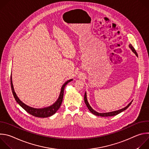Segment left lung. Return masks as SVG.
Instances as JSON below:
<instances>
[{
  "mask_svg": "<svg viewBox=\"0 0 149 149\" xmlns=\"http://www.w3.org/2000/svg\"><path fill=\"white\" fill-rule=\"evenodd\" d=\"M129 47L130 48L132 49V51L136 54V55L137 56H138V55L136 51V50L134 49V48H133V47L132 46V44H130L129 45ZM84 101H85V103H86V105L87 108L89 109L90 111H91V113H93V114L95 115V116H101V117H110V116H116V115H117L119 113H121L122 111L125 110L127 108H128L129 106L131 105L132 102L133 101H132L128 105H127L126 107H125L124 108L122 109H120V110H117V111H111V112H109V113H98L97 111H95L93 109V108L91 107L90 105L89 104L88 101H87V93L86 92V93H85V95H84Z\"/></svg>",
  "mask_w": 149,
  "mask_h": 149,
  "instance_id": "obj_1",
  "label": "left lung"
}]
</instances>
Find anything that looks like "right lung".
<instances>
[{"label":"right lung","mask_w":149,"mask_h":149,"mask_svg":"<svg viewBox=\"0 0 149 149\" xmlns=\"http://www.w3.org/2000/svg\"><path fill=\"white\" fill-rule=\"evenodd\" d=\"M72 81V79H71L70 80H68L67 82H65L64 84H63L62 86L61 92L59 94V96L57 100L51 106H49L48 107L45 108H42V109H35L29 106L26 105L24 104L22 101H21L19 98L16 95V94L15 92L13 84H12V75L10 76V84H11V88L12 91L13 95V97L16 101V102L20 105V107H22L26 112L29 113L30 114L36 117H40V118H45L50 117L52 115H54L59 109L60 106L62 104V100H63V92H64V88L66 86V85L69 83L70 81Z\"/></svg>","instance_id":"1"}]
</instances>
